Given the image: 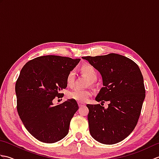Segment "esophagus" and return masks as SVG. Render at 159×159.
I'll return each mask as SVG.
<instances>
[{"label":"esophagus","mask_w":159,"mask_h":159,"mask_svg":"<svg viewBox=\"0 0 159 159\" xmlns=\"http://www.w3.org/2000/svg\"><path fill=\"white\" fill-rule=\"evenodd\" d=\"M79 107H82L85 106V104H84L83 102H79Z\"/></svg>","instance_id":"obj_1"}]
</instances>
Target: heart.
Returning a JSON list of instances; mask_svg holds the SVG:
<instances>
[{"mask_svg":"<svg viewBox=\"0 0 159 159\" xmlns=\"http://www.w3.org/2000/svg\"><path fill=\"white\" fill-rule=\"evenodd\" d=\"M82 72L89 78L91 81H95L97 79L98 74V71L93 66L89 65H84L81 67ZM76 72L74 70H72L68 73L67 76L66 81L67 85L71 86L73 85L75 80ZM91 92L87 89H74L68 93V98L70 99H73L79 102H85L88 99V98L91 95Z\"/></svg>","mask_w":159,"mask_h":159,"instance_id":"b5f03b06","label":"heart"}]
</instances>
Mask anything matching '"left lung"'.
Wrapping results in <instances>:
<instances>
[{"label":"left lung","instance_id":"8db88e82","mask_svg":"<svg viewBox=\"0 0 159 159\" xmlns=\"http://www.w3.org/2000/svg\"><path fill=\"white\" fill-rule=\"evenodd\" d=\"M82 59L102 76L103 87L96 100L109 102L107 109L100 104H87L91 135L103 144L120 142L136 126L146 96L139 67L133 60L116 53Z\"/></svg>","mask_w":159,"mask_h":159}]
</instances>
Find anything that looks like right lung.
<instances>
[{"mask_svg":"<svg viewBox=\"0 0 159 159\" xmlns=\"http://www.w3.org/2000/svg\"><path fill=\"white\" fill-rule=\"evenodd\" d=\"M80 59L46 55L26 63L16 83L17 110L31 135L43 143H55L69 132L70 121L79 109L76 100L54 106L52 100L67 85V76Z\"/></svg>","mask_w":159,"mask_h":159,"instance_id":"obj_1","label":"right lung"}]
</instances>
